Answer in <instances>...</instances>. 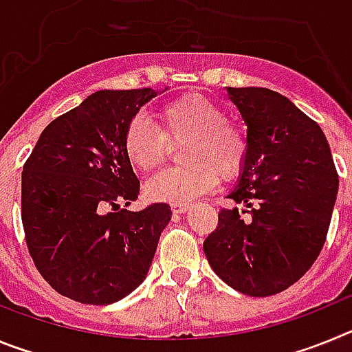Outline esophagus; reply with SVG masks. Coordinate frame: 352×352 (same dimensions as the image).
Wrapping results in <instances>:
<instances>
[{"instance_id": "esophagus-1", "label": "esophagus", "mask_w": 352, "mask_h": 352, "mask_svg": "<svg viewBox=\"0 0 352 352\" xmlns=\"http://www.w3.org/2000/svg\"><path fill=\"white\" fill-rule=\"evenodd\" d=\"M170 208H173L174 213H185L190 206H188V203H173L170 204Z\"/></svg>"}]
</instances>
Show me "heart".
Segmentation results:
<instances>
[{
  "mask_svg": "<svg viewBox=\"0 0 352 352\" xmlns=\"http://www.w3.org/2000/svg\"><path fill=\"white\" fill-rule=\"evenodd\" d=\"M160 126L138 114L123 135V148L133 167L151 173L166 162L169 141L186 139L179 151L185 164L162 170L148 183V194L160 201L186 203L206 194L223 179L234 178L248 153L247 133L227 120L226 109L199 93H188L158 109Z\"/></svg>",
  "mask_w": 352,
  "mask_h": 352,
  "instance_id": "heart-1",
  "label": "heart"
}]
</instances>
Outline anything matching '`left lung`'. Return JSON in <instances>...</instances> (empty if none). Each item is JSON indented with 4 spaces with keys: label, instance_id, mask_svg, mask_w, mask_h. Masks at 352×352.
Listing matches in <instances>:
<instances>
[{
    "label": "left lung",
    "instance_id": "left-lung-1",
    "mask_svg": "<svg viewBox=\"0 0 352 352\" xmlns=\"http://www.w3.org/2000/svg\"><path fill=\"white\" fill-rule=\"evenodd\" d=\"M247 123L248 153L203 248L213 272L247 296H273L298 282L326 241L338 174L321 126L280 93L227 88ZM245 213V211H241Z\"/></svg>",
    "mask_w": 352,
    "mask_h": 352
}]
</instances>
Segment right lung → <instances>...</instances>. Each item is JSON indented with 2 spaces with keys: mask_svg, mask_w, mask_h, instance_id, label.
Returning a JSON list of instances; mask_svg holds the SVG:
<instances>
[{
  "mask_svg": "<svg viewBox=\"0 0 352 352\" xmlns=\"http://www.w3.org/2000/svg\"><path fill=\"white\" fill-rule=\"evenodd\" d=\"M157 93L102 89L51 121L23 169L21 217L30 256L54 291L109 305L148 275L170 206L126 211L139 179L123 135Z\"/></svg>",
  "mask_w": 352,
  "mask_h": 352,
  "instance_id": "add662e5",
  "label": "right lung"
}]
</instances>
